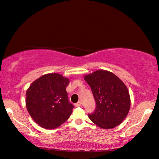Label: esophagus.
Here are the masks:
<instances>
[{
    "mask_svg": "<svg viewBox=\"0 0 159 159\" xmlns=\"http://www.w3.org/2000/svg\"><path fill=\"white\" fill-rule=\"evenodd\" d=\"M81 105H82V102L78 101V102H77V103H76L75 104V107H80V106H81Z\"/></svg>",
    "mask_w": 159,
    "mask_h": 159,
    "instance_id": "34e87169",
    "label": "esophagus"
}]
</instances>
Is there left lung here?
<instances>
[{"label": "left lung", "mask_w": 159, "mask_h": 159, "mask_svg": "<svg viewBox=\"0 0 159 159\" xmlns=\"http://www.w3.org/2000/svg\"><path fill=\"white\" fill-rule=\"evenodd\" d=\"M96 102L90 120L99 127L109 129L121 124L130 109V100L125 84L111 72L98 70L84 77Z\"/></svg>", "instance_id": "obj_1"}]
</instances>
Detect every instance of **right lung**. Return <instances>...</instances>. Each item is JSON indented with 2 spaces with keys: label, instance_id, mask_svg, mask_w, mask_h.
I'll return each mask as SVG.
<instances>
[{
  "label": "right lung",
  "instance_id": "right-lung-1",
  "mask_svg": "<svg viewBox=\"0 0 159 159\" xmlns=\"http://www.w3.org/2000/svg\"><path fill=\"white\" fill-rule=\"evenodd\" d=\"M69 80L58 73H50L35 80L26 91L27 110L34 122L45 129H54L68 120L73 105L66 88Z\"/></svg>",
  "mask_w": 159,
  "mask_h": 159
}]
</instances>
